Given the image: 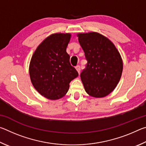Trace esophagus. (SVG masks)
<instances>
[{
	"label": "esophagus",
	"instance_id": "obj_1",
	"mask_svg": "<svg viewBox=\"0 0 146 146\" xmlns=\"http://www.w3.org/2000/svg\"><path fill=\"white\" fill-rule=\"evenodd\" d=\"M75 68H76V71H78V73H80V66L78 65V66H76Z\"/></svg>",
	"mask_w": 146,
	"mask_h": 146
}]
</instances>
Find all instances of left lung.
Masks as SVG:
<instances>
[{
	"label": "left lung",
	"mask_w": 146,
	"mask_h": 146,
	"mask_svg": "<svg viewBox=\"0 0 146 146\" xmlns=\"http://www.w3.org/2000/svg\"><path fill=\"white\" fill-rule=\"evenodd\" d=\"M78 41L88 60L80 78L89 95L102 98L115 90L123 70L119 51L111 41L97 32L78 33Z\"/></svg>",
	"instance_id": "1"
}]
</instances>
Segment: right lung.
Segmentation results:
<instances>
[{
    "mask_svg": "<svg viewBox=\"0 0 146 146\" xmlns=\"http://www.w3.org/2000/svg\"><path fill=\"white\" fill-rule=\"evenodd\" d=\"M70 33H54L40 44L31 58L29 72L32 84L42 96L57 100L66 95L78 73L66 52Z\"/></svg>",
    "mask_w": 146,
    "mask_h": 146,
    "instance_id": "right-lung-1",
    "label": "right lung"
}]
</instances>
